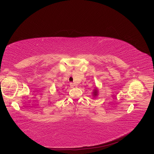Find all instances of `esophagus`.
Listing matches in <instances>:
<instances>
[{
  "label": "esophagus",
  "mask_w": 154,
  "mask_h": 154,
  "mask_svg": "<svg viewBox=\"0 0 154 154\" xmlns=\"http://www.w3.org/2000/svg\"><path fill=\"white\" fill-rule=\"evenodd\" d=\"M70 86H71V88H73L74 87V84L72 83H70Z\"/></svg>",
  "instance_id": "esophagus-1"
}]
</instances>
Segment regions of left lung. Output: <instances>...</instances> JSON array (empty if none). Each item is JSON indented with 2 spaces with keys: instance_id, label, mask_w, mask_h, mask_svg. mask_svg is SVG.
I'll return each instance as SVG.
<instances>
[{
  "instance_id": "8db88e82",
  "label": "left lung",
  "mask_w": 154,
  "mask_h": 154,
  "mask_svg": "<svg viewBox=\"0 0 154 154\" xmlns=\"http://www.w3.org/2000/svg\"><path fill=\"white\" fill-rule=\"evenodd\" d=\"M93 95H94V97L97 96V95H98V90L97 89V88H95L94 89V92H93Z\"/></svg>"
}]
</instances>
